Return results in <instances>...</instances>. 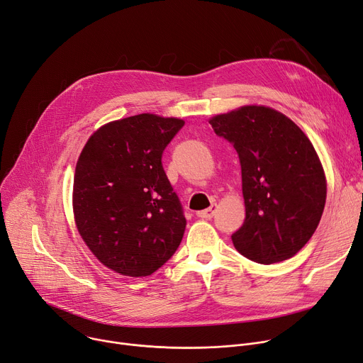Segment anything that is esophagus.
<instances>
[{
  "instance_id": "obj_1",
  "label": "esophagus",
  "mask_w": 363,
  "mask_h": 363,
  "mask_svg": "<svg viewBox=\"0 0 363 363\" xmlns=\"http://www.w3.org/2000/svg\"><path fill=\"white\" fill-rule=\"evenodd\" d=\"M215 211H216V203H212L211 208H208L205 211H199L198 216L202 218V219H211L215 215Z\"/></svg>"
}]
</instances>
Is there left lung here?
Listing matches in <instances>:
<instances>
[{
	"label": "left lung",
	"instance_id": "1",
	"mask_svg": "<svg viewBox=\"0 0 363 363\" xmlns=\"http://www.w3.org/2000/svg\"><path fill=\"white\" fill-rule=\"evenodd\" d=\"M209 123L240 158L245 219L231 235L237 252L260 264L291 259L315 233L325 205V176L311 141L289 118L263 106Z\"/></svg>",
	"mask_w": 363,
	"mask_h": 363
}]
</instances>
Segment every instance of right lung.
<instances>
[{
    "instance_id": "right-lung-1",
    "label": "right lung",
    "mask_w": 363,
    "mask_h": 363,
    "mask_svg": "<svg viewBox=\"0 0 363 363\" xmlns=\"http://www.w3.org/2000/svg\"><path fill=\"white\" fill-rule=\"evenodd\" d=\"M183 126L174 118L136 115L101 126L82 150L74 176L75 224L108 269L148 276L179 248L186 218L161 158Z\"/></svg>"
}]
</instances>
